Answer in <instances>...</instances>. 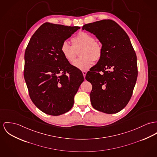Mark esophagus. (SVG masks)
I'll return each instance as SVG.
<instances>
[{"label":"esophagus","instance_id":"obj_1","mask_svg":"<svg viewBox=\"0 0 157 157\" xmlns=\"http://www.w3.org/2000/svg\"><path fill=\"white\" fill-rule=\"evenodd\" d=\"M82 74H83V75H84V77H85V75H86V71H83L82 72Z\"/></svg>","mask_w":157,"mask_h":157}]
</instances>
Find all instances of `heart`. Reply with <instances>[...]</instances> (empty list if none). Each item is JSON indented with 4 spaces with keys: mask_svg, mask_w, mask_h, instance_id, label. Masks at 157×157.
Listing matches in <instances>:
<instances>
[{
    "mask_svg": "<svg viewBox=\"0 0 157 157\" xmlns=\"http://www.w3.org/2000/svg\"><path fill=\"white\" fill-rule=\"evenodd\" d=\"M72 45L64 41L62 43L60 51L63 57L69 63L75 60L76 51L81 48L79 52V59L73 63V66L81 71L88 70L94 63L101 60L103 48L102 45L95 41V38L91 35L81 32L78 33L71 39Z\"/></svg>",
    "mask_w": 157,
    "mask_h": 157,
    "instance_id": "1",
    "label": "heart"
}]
</instances>
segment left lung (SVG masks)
I'll return each mask as SVG.
<instances>
[{
	"label": "left lung",
	"instance_id": "obj_1",
	"mask_svg": "<svg viewBox=\"0 0 157 157\" xmlns=\"http://www.w3.org/2000/svg\"><path fill=\"white\" fill-rule=\"evenodd\" d=\"M82 30L96 35L103 48L101 60L85 76L92 85L91 103L98 111L117 113L129 102L137 78V57L130 38L108 19L85 24Z\"/></svg>",
	"mask_w": 157,
	"mask_h": 157
}]
</instances>
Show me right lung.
Listing matches in <instances>:
<instances>
[{
  "label": "right lung",
  "mask_w": 157,
  "mask_h": 157,
  "mask_svg": "<svg viewBox=\"0 0 157 157\" xmlns=\"http://www.w3.org/2000/svg\"><path fill=\"white\" fill-rule=\"evenodd\" d=\"M79 29L45 23L32 36L25 49L24 77L29 96L46 114L58 116L69 111L84 80L82 73L60 51L62 43Z\"/></svg>",
  "instance_id": "right-lung-1"
}]
</instances>
